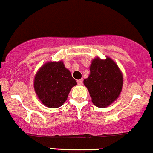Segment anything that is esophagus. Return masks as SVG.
I'll return each instance as SVG.
<instances>
[{
	"instance_id": "obj_1",
	"label": "esophagus",
	"mask_w": 153,
	"mask_h": 153,
	"mask_svg": "<svg viewBox=\"0 0 153 153\" xmlns=\"http://www.w3.org/2000/svg\"><path fill=\"white\" fill-rule=\"evenodd\" d=\"M77 84L78 85H82V84H83V79H78V80H77Z\"/></svg>"
}]
</instances>
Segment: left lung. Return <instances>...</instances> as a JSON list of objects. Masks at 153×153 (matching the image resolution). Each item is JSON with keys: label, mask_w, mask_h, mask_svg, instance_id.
Segmentation results:
<instances>
[{"label": "left lung", "mask_w": 153, "mask_h": 153, "mask_svg": "<svg viewBox=\"0 0 153 153\" xmlns=\"http://www.w3.org/2000/svg\"><path fill=\"white\" fill-rule=\"evenodd\" d=\"M90 70V76L83 83L88 89L93 104L98 107H106L118 98L122 90V73L109 57L106 60L94 59Z\"/></svg>", "instance_id": "left-lung-1"}]
</instances>
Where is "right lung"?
<instances>
[{
    "instance_id": "obj_1",
    "label": "right lung",
    "mask_w": 153,
    "mask_h": 153,
    "mask_svg": "<svg viewBox=\"0 0 153 153\" xmlns=\"http://www.w3.org/2000/svg\"><path fill=\"white\" fill-rule=\"evenodd\" d=\"M33 85L44 105L58 108L67 100L70 90L76 85V82L63 62H49L36 73Z\"/></svg>"
}]
</instances>
